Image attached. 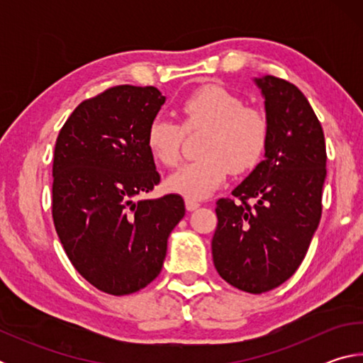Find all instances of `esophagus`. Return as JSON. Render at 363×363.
I'll return each instance as SVG.
<instances>
[{
	"label": "esophagus",
	"mask_w": 363,
	"mask_h": 363,
	"mask_svg": "<svg viewBox=\"0 0 363 363\" xmlns=\"http://www.w3.org/2000/svg\"><path fill=\"white\" fill-rule=\"evenodd\" d=\"M200 206V203H199V201H195V200H186V208H187V210L189 211H194V210H196V208H199Z\"/></svg>",
	"instance_id": "1"
}]
</instances>
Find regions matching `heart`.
Returning <instances> with one entry per match:
<instances>
[{"mask_svg": "<svg viewBox=\"0 0 363 363\" xmlns=\"http://www.w3.org/2000/svg\"><path fill=\"white\" fill-rule=\"evenodd\" d=\"M181 123L157 116L147 128V149L163 167L179 163L186 133L208 130L196 162L182 164L169 177L171 192L189 200L205 199L233 174L255 169L269 144V121L261 110L245 106L240 96L218 84L190 93L179 106Z\"/></svg>", "mask_w": 363, "mask_h": 363, "instance_id": "heart-1", "label": "heart"}]
</instances>
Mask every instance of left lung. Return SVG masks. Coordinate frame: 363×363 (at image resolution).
<instances>
[{
    "instance_id": "left-lung-1",
    "label": "left lung",
    "mask_w": 363,
    "mask_h": 363,
    "mask_svg": "<svg viewBox=\"0 0 363 363\" xmlns=\"http://www.w3.org/2000/svg\"><path fill=\"white\" fill-rule=\"evenodd\" d=\"M256 83L266 99V158L233 189L237 200L216 201L211 250L227 284L261 294L290 279L309 250L322 218L327 149L320 121L296 86L272 75Z\"/></svg>"
}]
</instances>
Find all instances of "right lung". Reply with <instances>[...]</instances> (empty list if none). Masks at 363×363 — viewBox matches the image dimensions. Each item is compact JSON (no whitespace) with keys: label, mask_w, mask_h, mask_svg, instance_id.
Here are the masks:
<instances>
[{"label":"right lung","mask_w":363,"mask_h":363,"mask_svg":"<svg viewBox=\"0 0 363 363\" xmlns=\"http://www.w3.org/2000/svg\"><path fill=\"white\" fill-rule=\"evenodd\" d=\"M163 104L153 86H112L79 104L56 140L54 227L78 274L113 296L158 277L186 214L174 194L134 201L160 184L145 136Z\"/></svg>","instance_id":"1"}]
</instances>
